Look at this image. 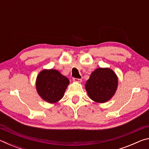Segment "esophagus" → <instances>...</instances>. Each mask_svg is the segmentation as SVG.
Masks as SVG:
<instances>
[{"label":"esophagus","mask_w":149,"mask_h":149,"mask_svg":"<svg viewBox=\"0 0 149 149\" xmlns=\"http://www.w3.org/2000/svg\"><path fill=\"white\" fill-rule=\"evenodd\" d=\"M73 81H74V82H76V83H81V79H77V78H73Z\"/></svg>","instance_id":"obj_1"}]
</instances>
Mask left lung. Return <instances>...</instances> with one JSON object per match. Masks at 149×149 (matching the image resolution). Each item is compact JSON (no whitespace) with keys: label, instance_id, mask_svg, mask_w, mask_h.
Instances as JSON below:
<instances>
[{"label":"left lung","instance_id":"obj_1","mask_svg":"<svg viewBox=\"0 0 149 149\" xmlns=\"http://www.w3.org/2000/svg\"><path fill=\"white\" fill-rule=\"evenodd\" d=\"M118 85V77L112 70L99 68L91 73L85 87L91 99L98 103H104L114 95Z\"/></svg>","mask_w":149,"mask_h":149}]
</instances>
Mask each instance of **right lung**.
<instances>
[{"label":"right lung","instance_id":"obj_1","mask_svg":"<svg viewBox=\"0 0 149 149\" xmlns=\"http://www.w3.org/2000/svg\"><path fill=\"white\" fill-rule=\"evenodd\" d=\"M70 81L54 69H45L39 72L36 79V89L42 100L56 103L62 99Z\"/></svg>","mask_w":149,"mask_h":149}]
</instances>
